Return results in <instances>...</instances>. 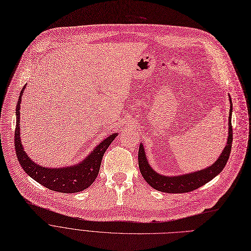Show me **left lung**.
<instances>
[{
    "instance_id": "1",
    "label": "left lung",
    "mask_w": 251,
    "mask_h": 251,
    "mask_svg": "<svg viewBox=\"0 0 251 251\" xmlns=\"http://www.w3.org/2000/svg\"><path fill=\"white\" fill-rule=\"evenodd\" d=\"M230 98V114H229V133H228V140L226 143V147L224 148L222 154L219 158L214 161L211 165L207 166L206 169L199 170L193 173L183 174L177 176H163L155 172L145 154L144 146L141 143L139 148L138 154V160H139V169L145 178V181L155 190L160 191L164 193H186L191 192V191L196 190L197 188L205 185L209 181H211L213 177H216L226 166L228 162L230 152L232 148V142H233V130H232V107L233 103Z\"/></svg>"
}]
</instances>
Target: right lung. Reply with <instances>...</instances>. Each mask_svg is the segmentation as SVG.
I'll return each mask as SVG.
<instances>
[{
  "instance_id": "1",
  "label": "right lung",
  "mask_w": 251,
  "mask_h": 251,
  "mask_svg": "<svg viewBox=\"0 0 251 251\" xmlns=\"http://www.w3.org/2000/svg\"><path fill=\"white\" fill-rule=\"evenodd\" d=\"M25 88L26 85L21 90L16 105V128L14 139L16 155L23 171L34 181L56 192L76 193L87 189L96 180L103 155L118 133L111 134L104 139L79 163L63 166V168H46L44 165H40L28 156L20 139V104Z\"/></svg>"
}]
</instances>
